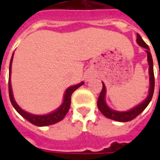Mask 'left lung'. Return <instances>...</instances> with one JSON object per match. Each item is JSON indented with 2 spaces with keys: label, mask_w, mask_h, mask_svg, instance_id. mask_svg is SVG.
<instances>
[{
  "label": "left lung",
  "mask_w": 160,
  "mask_h": 160,
  "mask_svg": "<svg viewBox=\"0 0 160 160\" xmlns=\"http://www.w3.org/2000/svg\"><path fill=\"white\" fill-rule=\"evenodd\" d=\"M136 41L138 45L146 49L147 53V60L149 63V94L145 99L142 101L140 104L137 105L134 108L127 110V111H117L114 109H110L106 104L105 101V95H106V87L105 84L102 82L103 88L100 95L99 96L97 101V106L100 109V111L102 113L105 117L109 118L110 119L115 120L118 122H128L130 121L132 119H134L135 117H137L140 113L144 111V109L148 106L149 102L151 101V99L153 97L154 90V65H153V59H152L151 53L149 52V46H147V44L143 41L141 36L139 34H137Z\"/></svg>",
  "instance_id": "1"
}]
</instances>
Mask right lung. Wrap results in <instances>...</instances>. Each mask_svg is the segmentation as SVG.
<instances>
[{"instance_id": "right-lung-1", "label": "right lung", "mask_w": 160, "mask_h": 160, "mask_svg": "<svg viewBox=\"0 0 160 160\" xmlns=\"http://www.w3.org/2000/svg\"><path fill=\"white\" fill-rule=\"evenodd\" d=\"M14 53L12 54L11 56V62H10V67H9V95H10V100L11 102L15 108L16 111L18 112L19 114H21V116L25 118L26 120L31 122V124L36 126H47V125H51L54 124L55 123L60 122L64 119L65 114H67L70 107V100H71V95L72 93L75 91L76 89L80 87L81 85H84L85 82H80V84L70 86L67 88V90H65V95H64V100H63L62 104L58 107L57 109L52 111L51 113H49L47 114H33L26 112L21 109V107L17 105L16 100L14 99L13 92H12V88H11V65H12V60H13Z\"/></svg>"}]
</instances>
